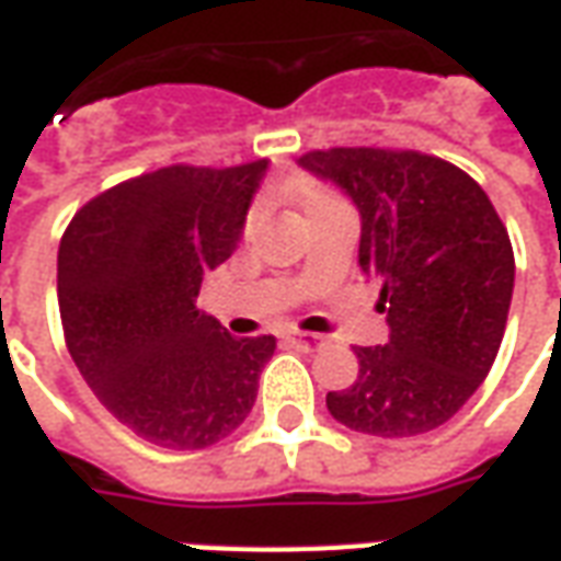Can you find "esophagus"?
Listing matches in <instances>:
<instances>
[{"mask_svg": "<svg viewBox=\"0 0 561 561\" xmlns=\"http://www.w3.org/2000/svg\"><path fill=\"white\" fill-rule=\"evenodd\" d=\"M282 340L294 345V348H300V352H318L321 345H324V336H316V333H297V330H288Z\"/></svg>", "mask_w": 561, "mask_h": 561, "instance_id": "esophagus-1", "label": "esophagus"}]
</instances>
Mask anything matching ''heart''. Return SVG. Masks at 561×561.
I'll list each match as a JSON object with an SVG mask.
<instances>
[{"label":"heart","mask_w":561,"mask_h":561,"mask_svg":"<svg viewBox=\"0 0 561 561\" xmlns=\"http://www.w3.org/2000/svg\"><path fill=\"white\" fill-rule=\"evenodd\" d=\"M282 192L291 197L297 207L304 209L306 219H312V216H318V213H328V209L333 207H345V197L333 188L330 183H324V180H318V176H309V173H297L294 180H288V183L282 185ZM257 219H261V207H252L249 209V216H245V231H252L257 225Z\"/></svg>","instance_id":"b5f03b06"}]
</instances>
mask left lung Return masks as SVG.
<instances>
[{"instance_id": "left-lung-1", "label": "left lung", "mask_w": 561, "mask_h": 561, "mask_svg": "<svg viewBox=\"0 0 561 561\" xmlns=\"http://www.w3.org/2000/svg\"><path fill=\"white\" fill-rule=\"evenodd\" d=\"M306 171L360 209V267L381 279L390 342L354 348L357 381L328 393L348 430L405 438L466 405L490 373L514 294V249L481 185L417 149L330 147Z\"/></svg>"}]
</instances>
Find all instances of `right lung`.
<instances>
[{
    "label": "right lung",
    "instance_id": "add662e5",
    "mask_svg": "<svg viewBox=\"0 0 561 561\" xmlns=\"http://www.w3.org/2000/svg\"><path fill=\"white\" fill-rule=\"evenodd\" d=\"M264 171L267 159L140 173L87 201L62 233L68 354L104 409L152 445H216L255 405L276 340H237L195 297L237 249Z\"/></svg>",
    "mask_w": 561,
    "mask_h": 561
}]
</instances>
